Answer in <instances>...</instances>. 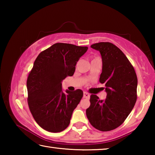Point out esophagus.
Instances as JSON below:
<instances>
[{
	"label": "esophagus",
	"instance_id": "1",
	"mask_svg": "<svg viewBox=\"0 0 155 155\" xmlns=\"http://www.w3.org/2000/svg\"><path fill=\"white\" fill-rule=\"evenodd\" d=\"M90 94H87V92H84L83 93V98H90Z\"/></svg>",
	"mask_w": 155,
	"mask_h": 155
}]
</instances>
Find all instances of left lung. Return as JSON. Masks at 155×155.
<instances>
[{
  "instance_id": "1",
  "label": "left lung",
  "mask_w": 155,
  "mask_h": 155,
  "mask_svg": "<svg viewBox=\"0 0 155 155\" xmlns=\"http://www.w3.org/2000/svg\"><path fill=\"white\" fill-rule=\"evenodd\" d=\"M100 52L103 68L99 81L105 84L107 97L90 96L86 115L90 124L101 131L114 130L121 125L137 101V78L133 65L120 48L109 42L92 44Z\"/></svg>"
}]
</instances>
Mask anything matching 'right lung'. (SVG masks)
<instances>
[{
	"label": "right lung",
	"instance_id": "right-lung-1",
	"mask_svg": "<svg viewBox=\"0 0 155 155\" xmlns=\"http://www.w3.org/2000/svg\"><path fill=\"white\" fill-rule=\"evenodd\" d=\"M86 46L57 43L41 52L27 82L28 104L33 118L44 130L59 133L70 124L72 113L83 96L81 90H62V81L72 76Z\"/></svg>",
	"mask_w": 155,
	"mask_h": 155
}]
</instances>
